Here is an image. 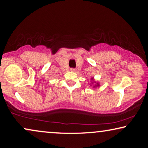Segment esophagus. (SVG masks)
Returning <instances> with one entry per match:
<instances>
[{
	"instance_id": "34e87169",
	"label": "esophagus",
	"mask_w": 148,
	"mask_h": 148,
	"mask_svg": "<svg viewBox=\"0 0 148 148\" xmlns=\"http://www.w3.org/2000/svg\"><path fill=\"white\" fill-rule=\"evenodd\" d=\"M71 72H74L75 71V69H71Z\"/></svg>"
}]
</instances>
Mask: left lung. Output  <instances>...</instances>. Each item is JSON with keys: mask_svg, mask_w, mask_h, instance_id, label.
Masks as SVG:
<instances>
[{"mask_svg": "<svg viewBox=\"0 0 148 148\" xmlns=\"http://www.w3.org/2000/svg\"><path fill=\"white\" fill-rule=\"evenodd\" d=\"M91 79H92V80H93V77H92V78H91ZM92 84H93V82H92ZM98 86H99V83H97V84H96V85H95V86H94L93 87H98Z\"/></svg>", "mask_w": 148, "mask_h": 148, "instance_id": "obj_1", "label": "left lung"}]
</instances>
